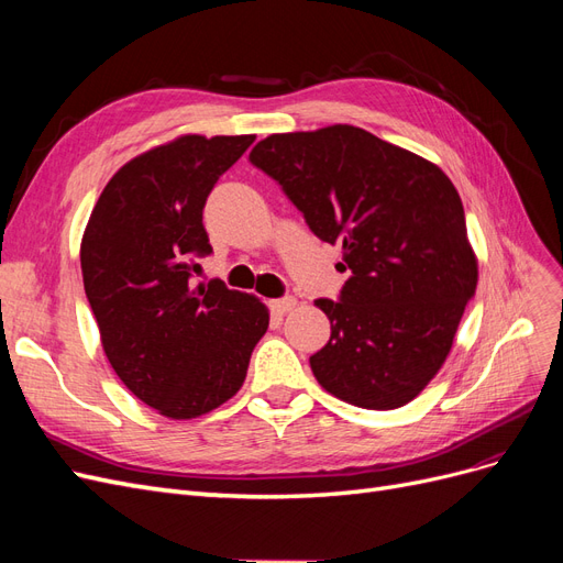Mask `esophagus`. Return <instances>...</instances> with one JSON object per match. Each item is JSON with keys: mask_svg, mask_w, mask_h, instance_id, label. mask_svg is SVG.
Returning a JSON list of instances; mask_svg holds the SVG:
<instances>
[{"mask_svg": "<svg viewBox=\"0 0 563 563\" xmlns=\"http://www.w3.org/2000/svg\"><path fill=\"white\" fill-rule=\"evenodd\" d=\"M267 305H269V312H272V314L282 317V314H286L288 310L296 308V298H294V296H284V298H277V300H269Z\"/></svg>", "mask_w": 563, "mask_h": 563, "instance_id": "obj_1", "label": "esophagus"}]
</instances>
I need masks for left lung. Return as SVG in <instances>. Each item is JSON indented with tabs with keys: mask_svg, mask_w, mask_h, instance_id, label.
Instances as JSON below:
<instances>
[{
	"mask_svg": "<svg viewBox=\"0 0 563 563\" xmlns=\"http://www.w3.org/2000/svg\"><path fill=\"white\" fill-rule=\"evenodd\" d=\"M249 162L282 187L314 236L343 244L347 282L338 300H314L331 321L329 343L310 356L319 385L373 411L418 397L476 288L453 183L428 159L347 124L275 133Z\"/></svg>",
	"mask_w": 563,
	"mask_h": 563,
	"instance_id": "obj_1",
	"label": "left lung"
}]
</instances>
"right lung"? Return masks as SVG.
I'll list each match as a JSON object with an SVG mask.
<instances>
[{
    "instance_id": "obj_1",
    "label": "right lung",
    "mask_w": 563,
    "mask_h": 563,
    "mask_svg": "<svg viewBox=\"0 0 563 563\" xmlns=\"http://www.w3.org/2000/svg\"><path fill=\"white\" fill-rule=\"evenodd\" d=\"M255 135H183L119 168L81 240L84 291L122 383L166 418H197L240 391L269 314L220 282L201 216Z\"/></svg>"
}]
</instances>
